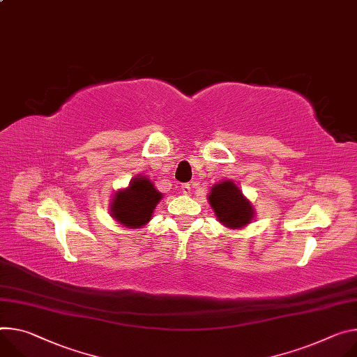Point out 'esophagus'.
I'll return each mask as SVG.
<instances>
[{
	"instance_id": "34e87169",
	"label": "esophagus",
	"mask_w": 357,
	"mask_h": 357,
	"mask_svg": "<svg viewBox=\"0 0 357 357\" xmlns=\"http://www.w3.org/2000/svg\"><path fill=\"white\" fill-rule=\"evenodd\" d=\"M181 189H182V192L185 193V195H189V193H190V183H183L181 186Z\"/></svg>"
}]
</instances>
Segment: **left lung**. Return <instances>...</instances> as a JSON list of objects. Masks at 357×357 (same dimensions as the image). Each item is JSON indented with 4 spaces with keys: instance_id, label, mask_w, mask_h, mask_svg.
Segmentation results:
<instances>
[{
    "instance_id": "obj_1",
    "label": "left lung",
    "mask_w": 357,
    "mask_h": 357,
    "mask_svg": "<svg viewBox=\"0 0 357 357\" xmlns=\"http://www.w3.org/2000/svg\"><path fill=\"white\" fill-rule=\"evenodd\" d=\"M209 202L219 222L229 228H242L253 218L252 205L232 181L215 185L211 190Z\"/></svg>"
}]
</instances>
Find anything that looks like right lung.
Returning a JSON list of instances; mask_svg holds the SVG:
<instances>
[{
	"instance_id": "obj_1",
	"label": "right lung",
	"mask_w": 357,
	"mask_h": 357,
	"mask_svg": "<svg viewBox=\"0 0 357 357\" xmlns=\"http://www.w3.org/2000/svg\"><path fill=\"white\" fill-rule=\"evenodd\" d=\"M162 193L145 178H135L125 190L118 192L111 206L112 216L128 228H141L149 222Z\"/></svg>"
}]
</instances>
